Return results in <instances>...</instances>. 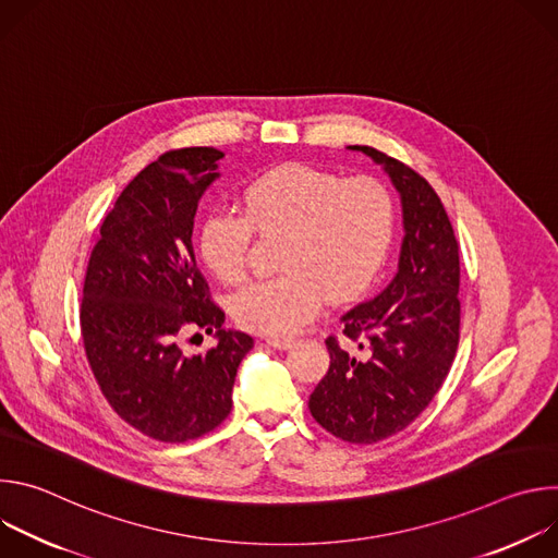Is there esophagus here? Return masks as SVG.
<instances>
[{"label":"esophagus","instance_id":"1","mask_svg":"<svg viewBox=\"0 0 558 558\" xmlns=\"http://www.w3.org/2000/svg\"><path fill=\"white\" fill-rule=\"evenodd\" d=\"M267 344L278 349V351H287V349H291L293 340L291 338H267Z\"/></svg>","mask_w":558,"mask_h":558}]
</instances>
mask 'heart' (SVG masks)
Instances as JSON below:
<instances>
[{"label":"heart","instance_id":"heart-1","mask_svg":"<svg viewBox=\"0 0 558 558\" xmlns=\"http://www.w3.org/2000/svg\"><path fill=\"white\" fill-rule=\"evenodd\" d=\"M243 211L216 207L198 227V254L225 284L247 276L254 229L282 235L280 274L238 291L235 323L269 338L295 333L320 308L323 293L347 300L373 282L395 233V198L373 177L340 179L302 163L252 179Z\"/></svg>","mask_w":558,"mask_h":558}]
</instances>
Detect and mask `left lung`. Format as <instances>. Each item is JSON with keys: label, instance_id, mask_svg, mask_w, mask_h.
<instances>
[{"label": "left lung", "instance_id": "obj_1", "mask_svg": "<svg viewBox=\"0 0 558 558\" xmlns=\"http://www.w3.org/2000/svg\"><path fill=\"white\" fill-rule=\"evenodd\" d=\"M402 201L404 241L395 278L340 323L367 347L327 338L329 371L308 397L313 420L349 444H375L404 430L441 388L459 344V245L448 214L415 170L368 147Z\"/></svg>", "mask_w": 558, "mask_h": 558}]
</instances>
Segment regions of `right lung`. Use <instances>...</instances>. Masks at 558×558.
I'll list each match as a JSON object with an SVG mask.
<instances>
[{
  "instance_id": "1",
  "label": "right lung",
  "mask_w": 558,
  "mask_h": 558,
  "mask_svg": "<svg viewBox=\"0 0 558 558\" xmlns=\"http://www.w3.org/2000/svg\"><path fill=\"white\" fill-rule=\"evenodd\" d=\"M222 156L214 147L158 156L117 198L88 263V362L114 413L158 441L214 430L231 411L238 366L254 349L252 336L222 329L225 313L209 300L192 245L198 201L220 177ZM198 328L217 344L187 356L180 340Z\"/></svg>"
}]
</instances>
